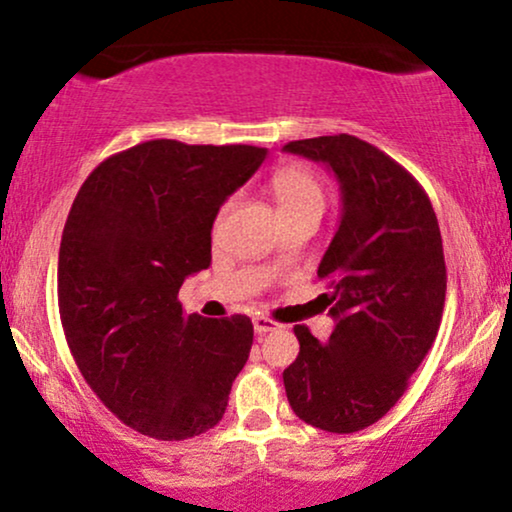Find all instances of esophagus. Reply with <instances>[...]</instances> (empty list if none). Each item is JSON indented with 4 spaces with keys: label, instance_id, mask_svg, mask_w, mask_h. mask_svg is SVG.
I'll list each match as a JSON object with an SVG mask.
<instances>
[{
    "label": "esophagus",
    "instance_id": "esophagus-1",
    "mask_svg": "<svg viewBox=\"0 0 512 512\" xmlns=\"http://www.w3.org/2000/svg\"><path fill=\"white\" fill-rule=\"evenodd\" d=\"M252 326H255V333H257V335H264V333L276 331L278 323L267 319V316H255V319H252Z\"/></svg>",
    "mask_w": 512,
    "mask_h": 512
}]
</instances>
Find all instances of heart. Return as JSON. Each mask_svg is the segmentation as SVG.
Listing matches in <instances>:
<instances>
[{
  "label": "heart",
  "instance_id": "b5f03b06",
  "mask_svg": "<svg viewBox=\"0 0 512 512\" xmlns=\"http://www.w3.org/2000/svg\"><path fill=\"white\" fill-rule=\"evenodd\" d=\"M269 191L286 222L300 215H312V212L321 215L326 208V189L321 179L302 165H286L276 170L269 179ZM226 210H229V203L219 210L217 224L222 222Z\"/></svg>",
  "mask_w": 512,
  "mask_h": 512
}]
</instances>
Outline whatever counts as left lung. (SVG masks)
I'll use <instances>...</instances> for the list:
<instances>
[{
    "mask_svg": "<svg viewBox=\"0 0 512 512\" xmlns=\"http://www.w3.org/2000/svg\"><path fill=\"white\" fill-rule=\"evenodd\" d=\"M283 151L326 163L342 215L319 264L335 319L331 340L295 326L300 354L283 371L295 416L326 432H359L401 399L437 338L446 264L423 186L352 134L290 141Z\"/></svg>",
    "mask_w": 512,
    "mask_h": 512,
    "instance_id": "8db88e82",
    "label": "left lung"
}]
</instances>
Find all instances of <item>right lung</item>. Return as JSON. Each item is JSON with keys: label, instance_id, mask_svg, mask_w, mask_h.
<instances>
[{"label": "right lung", "instance_id": "right-lung-1", "mask_svg": "<svg viewBox=\"0 0 512 512\" xmlns=\"http://www.w3.org/2000/svg\"><path fill=\"white\" fill-rule=\"evenodd\" d=\"M267 148L153 139L106 158L73 200L58 312L80 373L132 430L165 442L222 420L252 321L184 316L179 288L212 262V222Z\"/></svg>", "mask_w": 512, "mask_h": 512}]
</instances>
